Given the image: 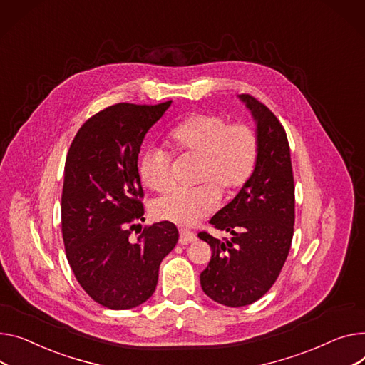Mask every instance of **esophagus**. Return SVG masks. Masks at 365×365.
<instances>
[{
    "mask_svg": "<svg viewBox=\"0 0 365 365\" xmlns=\"http://www.w3.org/2000/svg\"><path fill=\"white\" fill-rule=\"evenodd\" d=\"M180 237H179V242L182 245H185V244H189V242H195L197 240V235L193 233V232H190V230H187V229H180Z\"/></svg>",
    "mask_w": 365,
    "mask_h": 365,
    "instance_id": "obj_1",
    "label": "esophagus"
}]
</instances>
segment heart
<instances>
[{"label":"heart","mask_w":365,"mask_h":365,"mask_svg":"<svg viewBox=\"0 0 365 365\" xmlns=\"http://www.w3.org/2000/svg\"><path fill=\"white\" fill-rule=\"evenodd\" d=\"M165 143L175 155L198 157L195 187H172L151 202L157 220L176 225H193L211 214L225 195H235L252 178L259 142L255 130L245 123H230L220 114H192L165 132ZM170 154L150 148L139 160L142 183L163 190L170 182Z\"/></svg>","instance_id":"heart-1"}]
</instances>
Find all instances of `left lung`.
I'll use <instances>...</instances> for the list:
<instances>
[{"mask_svg":"<svg viewBox=\"0 0 365 365\" xmlns=\"http://www.w3.org/2000/svg\"><path fill=\"white\" fill-rule=\"evenodd\" d=\"M239 98L257 121L259 154L255 172L233 201L210 220L229 237L198 233L212 251L201 273V287L212 301L235 308L258 301L276 283L295 225V183L284 128L252 95L242 93Z\"/></svg>","mask_w":365,"mask_h":365,"instance_id":"obj_1","label":"left lung"}]
</instances>
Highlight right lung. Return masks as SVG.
<instances>
[{
    "instance_id": "right-lung-1",
    "label": "right lung",
    "mask_w": 365,
    "mask_h": 365,
    "mask_svg": "<svg viewBox=\"0 0 365 365\" xmlns=\"http://www.w3.org/2000/svg\"><path fill=\"white\" fill-rule=\"evenodd\" d=\"M172 101L118 103L88 118L64 165L61 232L66 257L85 292L110 309H130L154 294L163 258L179 239L170 222L145 226L138 155ZM139 226V225H138Z\"/></svg>"
}]
</instances>
